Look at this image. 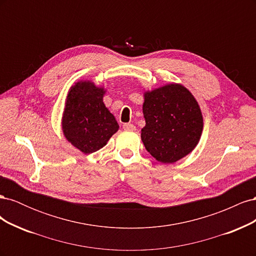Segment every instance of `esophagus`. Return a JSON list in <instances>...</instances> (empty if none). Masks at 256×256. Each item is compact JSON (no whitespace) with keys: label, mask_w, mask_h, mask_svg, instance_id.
Wrapping results in <instances>:
<instances>
[{"label":"esophagus","mask_w":256,"mask_h":256,"mask_svg":"<svg viewBox=\"0 0 256 256\" xmlns=\"http://www.w3.org/2000/svg\"><path fill=\"white\" fill-rule=\"evenodd\" d=\"M122 128L125 129V130H127V131H134L136 130V126L134 125H132V124H124L122 125Z\"/></svg>","instance_id":"obj_1"}]
</instances>
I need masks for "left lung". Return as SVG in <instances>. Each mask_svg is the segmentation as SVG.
I'll list each match as a JSON object with an SVG mask.
<instances>
[{
    "label": "left lung",
    "instance_id": "obj_1",
    "mask_svg": "<svg viewBox=\"0 0 256 256\" xmlns=\"http://www.w3.org/2000/svg\"><path fill=\"white\" fill-rule=\"evenodd\" d=\"M143 114V144L162 164L176 162L196 146L203 130L202 113L182 85L170 84L146 92Z\"/></svg>",
    "mask_w": 256,
    "mask_h": 256
}]
</instances>
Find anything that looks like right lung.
<instances>
[{
	"mask_svg": "<svg viewBox=\"0 0 256 256\" xmlns=\"http://www.w3.org/2000/svg\"><path fill=\"white\" fill-rule=\"evenodd\" d=\"M104 90L90 82H78L69 92L63 115L67 140L84 154L95 152L118 130V124L106 109Z\"/></svg>",
	"mask_w": 256,
	"mask_h": 256,
	"instance_id": "right-lung-1",
	"label": "right lung"
}]
</instances>
